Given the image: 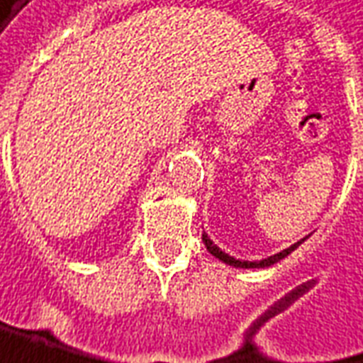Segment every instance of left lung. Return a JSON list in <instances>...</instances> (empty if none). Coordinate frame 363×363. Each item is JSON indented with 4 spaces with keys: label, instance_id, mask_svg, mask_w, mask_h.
Returning a JSON list of instances; mask_svg holds the SVG:
<instances>
[{
    "label": "left lung",
    "instance_id": "8db88e82",
    "mask_svg": "<svg viewBox=\"0 0 363 363\" xmlns=\"http://www.w3.org/2000/svg\"><path fill=\"white\" fill-rule=\"evenodd\" d=\"M305 240H307V238H301L299 242L291 244L289 248H285V250L277 252V254H274V256H269V258L259 259V262H248V259H236V258H233V256H228V254H225V252L218 248L217 244L211 240L209 236L203 233V242H205V246H207V250H209L211 254L215 256V258H218V259H220V262H225V264H228V266H233V268H269V266H274V264H277L279 259H284L285 256H289V254H291V252L295 250V248H297L299 244L305 242Z\"/></svg>",
    "mask_w": 363,
    "mask_h": 363
}]
</instances>
